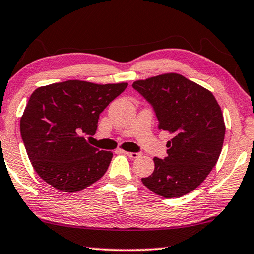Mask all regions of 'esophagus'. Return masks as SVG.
Listing matches in <instances>:
<instances>
[{"label": "esophagus", "instance_id": "esophagus-1", "mask_svg": "<svg viewBox=\"0 0 254 254\" xmlns=\"http://www.w3.org/2000/svg\"><path fill=\"white\" fill-rule=\"evenodd\" d=\"M124 153H126L127 157H130L131 159H136V158H139L141 156L140 152H127V151H126Z\"/></svg>", "mask_w": 254, "mask_h": 254}]
</instances>
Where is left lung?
Masks as SVG:
<instances>
[{
  "mask_svg": "<svg viewBox=\"0 0 254 254\" xmlns=\"http://www.w3.org/2000/svg\"><path fill=\"white\" fill-rule=\"evenodd\" d=\"M132 87L153 107L159 130L168 131L165 159L141 182L154 194L174 198L196 189L220 157L225 135L221 107L212 93L179 74L136 80Z\"/></svg>",
  "mask_w": 254,
  "mask_h": 254,
  "instance_id": "obj_1",
  "label": "left lung"
}]
</instances>
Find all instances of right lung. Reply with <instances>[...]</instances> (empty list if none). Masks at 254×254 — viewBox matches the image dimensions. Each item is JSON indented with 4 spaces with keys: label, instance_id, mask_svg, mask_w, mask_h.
I'll use <instances>...</instances> for the list:
<instances>
[{
    "label": "right lung",
    "instance_id": "obj_1",
    "mask_svg": "<svg viewBox=\"0 0 254 254\" xmlns=\"http://www.w3.org/2000/svg\"><path fill=\"white\" fill-rule=\"evenodd\" d=\"M127 86L66 80L31 94L20 132L39 177L65 192L79 191L103 177L113 153L92 147L84 134H95L100 114Z\"/></svg>",
    "mask_w": 254,
    "mask_h": 254
}]
</instances>
